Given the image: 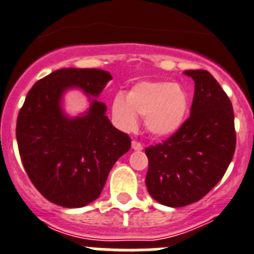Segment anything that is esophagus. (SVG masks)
Returning <instances> with one entry per match:
<instances>
[{
	"label": "esophagus",
	"instance_id": "34e87169",
	"mask_svg": "<svg viewBox=\"0 0 254 254\" xmlns=\"http://www.w3.org/2000/svg\"><path fill=\"white\" fill-rule=\"evenodd\" d=\"M131 148H133L134 151H142L143 144L139 142H136V140H133V142H131Z\"/></svg>",
	"mask_w": 254,
	"mask_h": 254
}]
</instances>
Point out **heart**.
Instances as JSON below:
<instances>
[{
  "mask_svg": "<svg viewBox=\"0 0 254 254\" xmlns=\"http://www.w3.org/2000/svg\"><path fill=\"white\" fill-rule=\"evenodd\" d=\"M188 94L169 81H139L112 101V116L123 130H134L138 116L153 136H169L182 127L188 112Z\"/></svg>",
  "mask_w": 254,
  "mask_h": 254,
  "instance_id": "1",
  "label": "heart"
}]
</instances>
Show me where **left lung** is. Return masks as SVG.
Here are the masks:
<instances>
[{
  "mask_svg": "<svg viewBox=\"0 0 254 254\" xmlns=\"http://www.w3.org/2000/svg\"><path fill=\"white\" fill-rule=\"evenodd\" d=\"M194 80L190 116L164 143L145 148V185L158 203L184 207L203 198L228 170L235 152L229 97L206 70H187Z\"/></svg>",
  "mask_w": 254,
  "mask_h": 254,
  "instance_id": "obj_1",
  "label": "left lung"
}]
</instances>
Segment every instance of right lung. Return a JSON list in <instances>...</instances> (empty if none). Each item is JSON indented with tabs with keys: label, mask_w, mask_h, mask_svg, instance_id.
I'll list each match as a JSON object with an SVG mask.
<instances>
[{
	"label": "right lung",
	"mask_w": 254,
	"mask_h": 254,
	"mask_svg": "<svg viewBox=\"0 0 254 254\" xmlns=\"http://www.w3.org/2000/svg\"><path fill=\"white\" fill-rule=\"evenodd\" d=\"M112 79L100 69H60L38 80L29 90L16 121V140L30 182L57 206L79 208L100 197L110 170L130 149L127 134L106 116L97 100ZM78 87L90 109L69 117L63 94Z\"/></svg>",
	"instance_id": "right-lung-1"
}]
</instances>
